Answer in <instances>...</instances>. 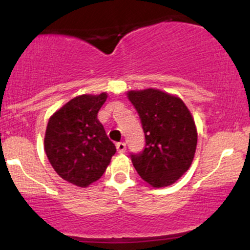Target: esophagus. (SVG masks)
<instances>
[{"label": "esophagus", "mask_w": 250, "mask_h": 250, "mask_svg": "<svg viewBox=\"0 0 250 250\" xmlns=\"http://www.w3.org/2000/svg\"><path fill=\"white\" fill-rule=\"evenodd\" d=\"M116 149L120 154H123L125 150H127V147H125V142H119L116 143Z\"/></svg>", "instance_id": "esophagus-1"}]
</instances>
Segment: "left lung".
Wrapping results in <instances>:
<instances>
[{"label": "left lung", "mask_w": 250, "mask_h": 250, "mask_svg": "<svg viewBox=\"0 0 250 250\" xmlns=\"http://www.w3.org/2000/svg\"><path fill=\"white\" fill-rule=\"evenodd\" d=\"M145 131L146 148L131 155L137 174L154 188L173 185L188 170L197 145L195 121L179 96L160 89L129 90Z\"/></svg>", "instance_id": "8db88e82"}]
</instances>
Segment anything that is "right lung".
Returning <instances> with one entry per match:
<instances>
[{"mask_svg":"<svg viewBox=\"0 0 250 250\" xmlns=\"http://www.w3.org/2000/svg\"><path fill=\"white\" fill-rule=\"evenodd\" d=\"M107 93L80 95L56 110L48 121L44 150L63 180L85 188L102 176L116 147L105 134L97 113Z\"/></svg>","mask_w":250,"mask_h":250,"instance_id":"obj_1","label":"right lung"}]
</instances>
